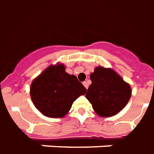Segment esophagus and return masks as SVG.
<instances>
[{
  "mask_svg": "<svg viewBox=\"0 0 154 154\" xmlns=\"http://www.w3.org/2000/svg\"><path fill=\"white\" fill-rule=\"evenodd\" d=\"M83 85H84V86L85 87L86 89H88V83L86 82V81H85V82L83 83Z\"/></svg>",
  "mask_w": 154,
  "mask_h": 154,
  "instance_id": "1",
  "label": "esophagus"
}]
</instances>
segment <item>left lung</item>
<instances>
[{"instance_id":"8db88e82","label":"left lung","mask_w":154,"mask_h":154,"mask_svg":"<svg viewBox=\"0 0 154 154\" xmlns=\"http://www.w3.org/2000/svg\"><path fill=\"white\" fill-rule=\"evenodd\" d=\"M92 84L85 97L101 117H110L126 106L131 97L129 85L111 69L97 67L90 75Z\"/></svg>"}]
</instances>
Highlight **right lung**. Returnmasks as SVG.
Returning <instances> with one entry per match:
<instances>
[{
	"instance_id": "right-lung-1",
	"label": "right lung",
	"mask_w": 154,
	"mask_h": 154,
	"mask_svg": "<svg viewBox=\"0 0 154 154\" xmlns=\"http://www.w3.org/2000/svg\"><path fill=\"white\" fill-rule=\"evenodd\" d=\"M65 69L64 65H51L30 86L35 106L47 117H64L73 102L87 91L77 77L69 75Z\"/></svg>"
}]
</instances>
